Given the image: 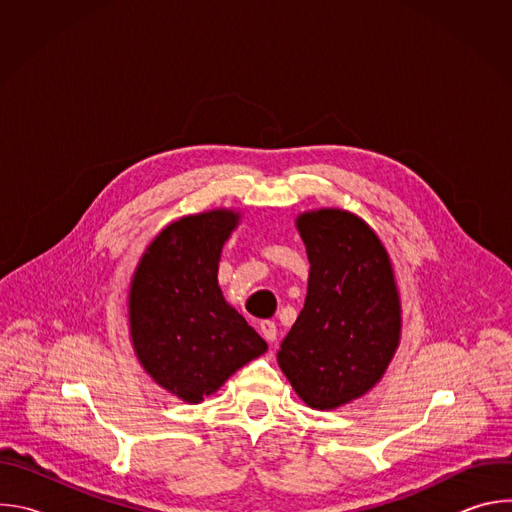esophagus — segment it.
<instances>
[{
    "label": "esophagus",
    "mask_w": 512,
    "mask_h": 512,
    "mask_svg": "<svg viewBox=\"0 0 512 512\" xmlns=\"http://www.w3.org/2000/svg\"><path fill=\"white\" fill-rule=\"evenodd\" d=\"M259 328H261V334H263V338H265L267 342H275V338H277V326H275V322L263 320Z\"/></svg>",
    "instance_id": "34e87169"
}]
</instances>
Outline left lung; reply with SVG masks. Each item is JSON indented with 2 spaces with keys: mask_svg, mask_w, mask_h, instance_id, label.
<instances>
[{
  "mask_svg": "<svg viewBox=\"0 0 512 512\" xmlns=\"http://www.w3.org/2000/svg\"><path fill=\"white\" fill-rule=\"evenodd\" d=\"M310 275L304 310L277 352L298 397L330 411L367 395L401 342V296L379 235L354 212L298 214Z\"/></svg>",
  "mask_w": 512,
  "mask_h": 512,
  "instance_id": "1",
  "label": "left lung"
}]
</instances>
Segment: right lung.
<instances>
[{
    "mask_svg": "<svg viewBox=\"0 0 512 512\" xmlns=\"http://www.w3.org/2000/svg\"><path fill=\"white\" fill-rule=\"evenodd\" d=\"M239 223L235 208L178 218L145 247L129 281L133 352L184 403L204 401L267 350L218 287V261Z\"/></svg>",
    "mask_w": 512,
    "mask_h": 512,
    "instance_id": "obj_1",
    "label": "right lung"
}]
</instances>
